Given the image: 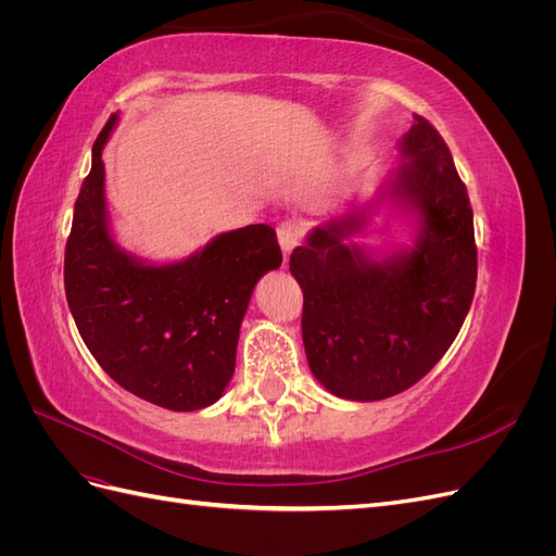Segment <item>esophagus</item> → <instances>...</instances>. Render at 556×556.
<instances>
[{
  "label": "esophagus",
  "instance_id": "esophagus-1",
  "mask_svg": "<svg viewBox=\"0 0 556 556\" xmlns=\"http://www.w3.org/2000/svg\"><path fill=\"white\" fill-rule=\"evenodd\" d=\"M278 243H280L285 255H290V252L301 243V227L294 220L280 223L278 225Z\"/></svg>",
  "mask_w": 556,
  "mask_h": 556
}]
</instances>
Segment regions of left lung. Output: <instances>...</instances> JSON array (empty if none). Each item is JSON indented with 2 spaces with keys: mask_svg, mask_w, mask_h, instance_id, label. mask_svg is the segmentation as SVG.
Returning a JSON list of instances; mask_svg holds the SVG:
<instances>
[{
  "mask_svg": "<svg viewBox=\"0 0 556 556\" xmlns=\"http://www.w3.org/2000/svg\"><path fill=\"white\" fill-rule=\"evenodd\" d=\"M401 164L376 201L317 225L290 257L304 292L301 333L313 376L331 394L380 401L439 364L476 294L473 208L450 148L425 117L399 141ZM390 200L416 223L414 243L374 258L349 241Z\"/></svg>",
  "mask_w": 556,
  "mask_h": 556,
  "instance_id": "8db88e82",
  "label": "left lung"
}]
</instances>
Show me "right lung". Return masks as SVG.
<instances>
[{"mask_svg": "<svg viewBox=\"0 0 556 556\" xmlns=\"http://www.w3.org/2000/svg\"><path fill=\"white\" fill-rule=\"evenodd\" d=\"M92 146L64 250V292L83 343L127 392L166 410H199L225 394L257 280L282 262L276 231L217 233L194 255L150 264L117 245L109 225L102 150Z\"/></svg>", "mask_w": 556, "mask_h": 556, "instance_id": "right-lung-1", "label": "right lung"}]
</instances>
